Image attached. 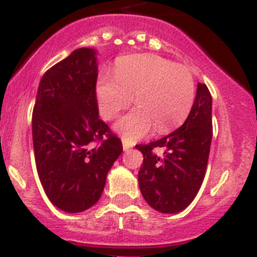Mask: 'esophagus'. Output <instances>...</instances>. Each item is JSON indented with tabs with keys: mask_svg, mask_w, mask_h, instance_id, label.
I'll use <instances>...</instances> for the list:
<instances>
[{
	"mask_svg": "<svg viewBox=\"0 0 257 257\" xmlns=\"http://www.w3.org/2000/svg\"><path fill=\"white\" fill-rule=\"evenodd\" d=\"M132 146H133V143H129V142H126L125 140H123V149H124V151H129Z\"/></svg>",
	"mask_w": 257,
	"mask_h": 257,
	"instance_id": "1",
	"label": "esophagus"
}]
</instances>
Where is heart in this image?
I'll return each instance as SVG.
<instances>
[{
	"mask_svg": "<svg viewBox=\"0 0 257 257\" xmlns=\"http://www.w3.org/2000/svg\"><path fill=\"white\" fill-rule=\"evenodd\" d=\"M100 112L111 120L134 98V107L115 124L128 142L138 140L155 126L166 133L182 124L196 97L193 74L187 66L175 65L156 55H134L116 62L114 77L102 73L96 85Z\"/></svg>",
	"mask_w": 257,
	"mask_h": 257,
	"instance_id": "obj_1",
	"label": "heart"
}]
</instances>
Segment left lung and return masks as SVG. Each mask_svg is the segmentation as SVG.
I'll list each match as a JSON object with an SVG mask.
<instances>
[{"label": "left lung", "mask_w": 257, "mask_h": 257, "mask_svg": "<svg viewBox=\"0 0 257 257\" xmlns=\"http://www.w3.org/2000/svg\"><path fill=\"white\" fill-rule=\"evenodd\" d=\"M211 94L198 83L188 117L177 131L147 145H137L143 155L138 172L141 193L150 206L165 214L186 209L205 178L212 138ZM163 150V155L157 151Z\"/></svg>", "instance_id": "8db88e82"}]
</instances>
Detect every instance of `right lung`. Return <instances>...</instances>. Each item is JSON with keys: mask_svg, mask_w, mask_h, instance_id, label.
I'll return each instance as SVG.
<instances>
[{"mask_svg": "<svg viewBox=\"0 0 257 257\" xmlns=\"http://www.w3.org/2000/svg\"><path fill=\"white\" fill-rule=\"evenodd\" d=\"M94 51L78 48L39 82L32 116L34 159L55 206L80 212L93 206L120 154L121 141L98 117Z\"/></svg>", "mask_w": 257, "mask_h": 257, "instance_id": "add662e5", "label": "right lung"}]
</instances>
